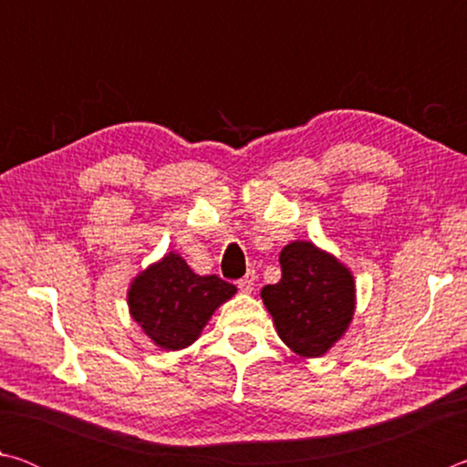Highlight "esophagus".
<instances>
[{
  "instance_id": "obj_1",
  "label": "esophagus",
  "mask_w": 467,
  "mask_h": 467,
  "mask_svg": "<svg viewBox=\"0 0 467 467\" xmlns=\"http://www.w3.org/2000/svg\"><path fill=\"white\" fill-rule=\"evenodd\" d=\"M255 280H257L255 270H249V272L244 274L243 278L239 280V290L244 292V295H251L253 288H255Z\"/></svg>"
}]
</instances>
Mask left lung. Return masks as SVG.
<instances>
[{
    "label": "left lung",
    "mask_w": 467,
    "mask_h": 467,
    "mask_svg": "<svg viewBox=\"0 0 467 467\" xmlns=\"http://www.w3.org/2000/svg\"><path fill=\"white\" fill-rule=\"evenodd\" d=\"M282 278L262 290L265 309L292 352L323 357L344 336L357 305L350 270L309 241H295L280 253Z\"/></svg>",
    "instance_id": "1"
}]
</instances>
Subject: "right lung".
Masks as SVG:
<instances>
[{
  "instance_id": "1",
  "label": "right lung",
  "mask_w": 467,
  "mask_h": 467,
  "mask_svg": "<svg viewBox=\"0 0 467 467\" xmlns=\"http://www.w3.org/2000/svg\"><path fill=\"white\" fill-rule=\"evenodd\" d=\"M236 292L218 275H197L177 253L133 278L128 305L131 317L162 350H181L200 337L220 305Z\"/></svg>"
}]
</instances>
